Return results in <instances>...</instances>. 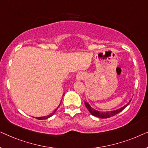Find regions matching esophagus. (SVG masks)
<instances>
[{"mask_svg":"<svg viewBox=\"0 0 148 148\" xmlns=\"http://www.w3.org/2000/svg\"><path fill=\"white\" fill-rule=\"evenodd\" d=\"M84 77L85 75L83 73H79L77 74L76 75V79L77 81H81L84 78Z\"/></svg>","mask_w":148,"mask_h":148,"instance_id":"obj_1","label":"esophagus"}]
</instances>
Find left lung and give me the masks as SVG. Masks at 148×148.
Wrapping results in <instances>:
<instances>
[{"label": "left lung", "mask_w": 148, "mask_h": 148, "mask_svg": "<svg viewBox=\"0 0 148 148\" xmlns=\"http://www.w3.org/2000/svg\"><path fill=\"white\" fill-rule=\"evenodd\" d=\"M131 101V100H129V102L127 103L126 105H125L124 106L121 107V108L117 109V110H112V111H108V112H100V111L95 110V109L93 108L91 106L90 104H89V103L87 102H85V106H86V108H88L89 112H90L91 114L93 115V116H95L98 117V118H101V119H107V118H110V117L112 116H114V115H116L118 114V113L121 112L123 109L125 108L127 106H128Z\"/></svg>", "instance_id": "8db88e82"}]
</instances>
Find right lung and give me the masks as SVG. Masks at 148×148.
I'll return each instance as SVG.
<instances>
[{"mask_svg": "<svg viewBox=\"0 0 148 148\" xmlns=\"http://www.w3.org/2000/svg\"><path fill=\"white\" fill-rule=\"evenodd\" d=\"M63 95H64V94H63ZM60 104H59V106H60ZM58 106L55 109V110H54L53 112H52L51 114H50L49 115H48V116H41V117H36V118L35 117V118L38 119V120H44V119H48V118H50V117H51L52 116H53V115L54 114V113H55L56 110H57V109H58Z\"/></svg>", "mask_w": 148, "mask_h": 148, "instance_id": "obj_1", "label": "right lung"}]
</instances>
